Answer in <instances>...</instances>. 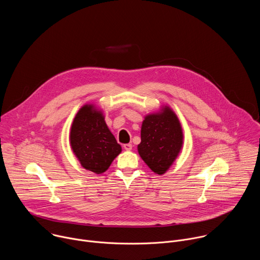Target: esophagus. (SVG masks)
Wrapping results in <instances>:
<instances>
[{
	"instance_id": "1",
	"label": "esophagus",
	"mask_w": 260,
	"mask_h": 260,
	"mask_svg": "<svg viewBox=\"0 0 260 260\" xmlns=\"http://www.w3.org/2000/svg\"><path fill=\"white\" fill-rule=\"evenodd\" d=\"M123 148L126 150V151H129L133 149V145L132 144H124L123 145Z\"/></svg>"
}]
</instances>
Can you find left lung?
<instances>
[{
	"label": "left lung",
	"mask_w": 260,
	"mask_h": 260,
	"mask_svg": "<svg viewBox=\"0 0 260 260\" xmlns=\"http://www.w3.org/2000/svg\"><path fill=\"white\" fill-rule=\"evenodd\" d=\"M183 132L174 111L165 106L159 112L145 116L138 152L155 174H165L179 155Z\"/></svg>",
	"instance_id": "obj_1"
}]
</instances>
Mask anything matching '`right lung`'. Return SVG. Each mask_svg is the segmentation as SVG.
<instances>
[{
    "label": "right lung",
    "instance_id": "1",
    "mask_svg": "<svg viewBox=\"0 0 260 260\" xmlns=\"http://www.w3.org/2000/svg\"><path fill=\"white\" fill-rule=\"evenodd\" d=\"M70 144L81 166L95 174L108 170L121 146L108 128L101 110L84 105L73 120Z\"/></svg>",
    "mask_w": 260,
    "mask_h": 260
}]
</instances>
